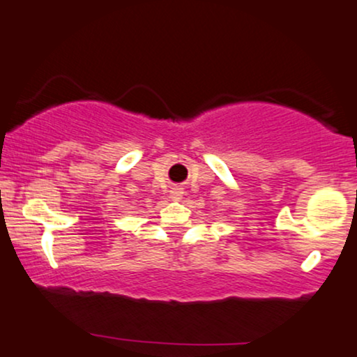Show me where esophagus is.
Returning <instances> with one entry per match:
<instances>
[{
    "label": "esophagus",
    "mask_w": 357,
    "mask_h": 357,
    "mask_svg": "<svg viewBox=\"0 0 357 357\" xmlns=\"http://www.w3.org/2000/svg\"><path fill=\"white\" fill-rule=\"evenodd\" d=\"M169 196L174 199V202H179V199H181L184 196L183 188H173V190L169 191Z\"/></svg>",
    "instance_id": "34e87169"
}]
</instances>
